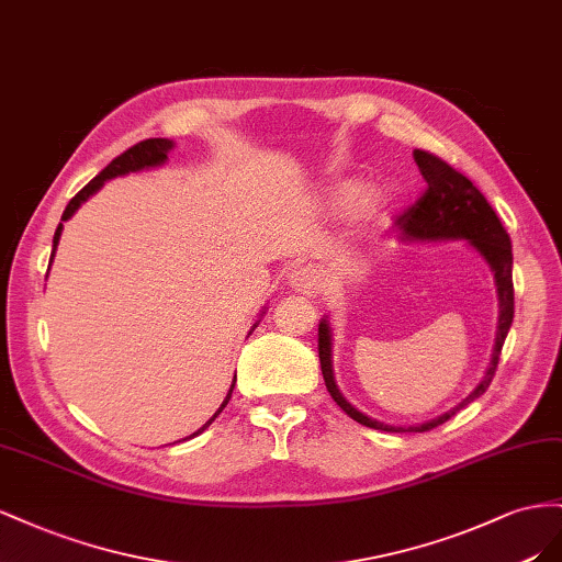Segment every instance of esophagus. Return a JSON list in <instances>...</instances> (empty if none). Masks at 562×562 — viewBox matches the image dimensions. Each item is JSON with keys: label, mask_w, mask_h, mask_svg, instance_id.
Wrapping results in <instances>:
<instances>
[{"label": "esophagus", "mask_w": 562, "mask_h": 562, "mask_svg": "<svg viewBox=\"0 0 562 562\" xmlns=\"http://www.w3.org/2000/svg\"><path fill=\"white\" fill-rule=\"evenodd\" d=\"M290 282L296 292L313 296L319 292V286H323V276H319V270L315 266H303L292 270Z\"/></svg>", "instance_id": "esophagus-1"}]
</instances>
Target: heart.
<instances>
[{
  "label": "heart",
  "mask_w": 562,
  "mask_h": 562,
  "mask_svg": "<svg viewBox=\"0 0 562 562\" xmlns=\"http://www.w3.org/2000/svg\"><path fill=\"white\" fill-rule=\"evenodd\" d=\"M362 200H364V190L358 188V186L346 188L344 195H341V204H346V206H356V204L362 202Z\"/></svg>",
  "instance_id": "heart-1"
}]
</instances>
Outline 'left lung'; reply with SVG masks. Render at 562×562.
<instances>
[{
  "label": "left lung",
  "instance_id": "left-lung-1",
  "mask_svg": "<svg viewBox=\"0 0 562 562\" xmlns=\"http://www.w3.org/2000/svg\"><path fill=\"white\" fill-rule=\"evenodd\" d=\"M414 159L416 165H419L428 188L422 192L419 200L397 216V226L405 233V239H469V243L483 254V259L494 270L496 294H499V331H496L492 364L483 383H480L459 407L422 426H389L358 412L350 403H346V397L336 389V381L331 374L329 327L323 319L317 327V352L319 367H323L325 386L334 397V403L358 424L389 432H424L430 428H438L447 419H452L461 407H467L475 397L483 395L490 389L496 367H499L502 348L513 323V251L510 237L504 231L499 216L494 214L483 192H480L461 171L447 165L445 159L428 150H414Z\"/></svg>",
  "mask_w": 562,
  "mask_h": 562
}]
</instances>
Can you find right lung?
Here are the masks:
<instances>
[{
    "label": "right lung",
    "instance_id": "1",
    "mask_svg": "<svg viewBox=\"0 0 562 562\" xmlns=\"http://www.w3.org/2000/svg\"><path fill=\"white\" fill-rule=\"evenodd\" d=\"M171 146L173 143L171 140H167V138H146V140H140V143H136V146H132L130 150H124L122 155H117L115 159H112V162L95 176V179H91L82 190L77 192V195L68 202V206H66V212H63V216H60V221H68L72 214H75V210L79 204H82L89 195H93L95 190H99L101 186H103V181H108V179H115V176H122V173H130V171H138V169H146V167H157V165H162L165 159H167V153L171 150ZM60 231H63V223H58V228H56V235H54V251H56V245H58V237H60ZM54 251H52V259H54ZM231 393H233V389L228 391V395H226V400H223V405L218 407V412L212 416L210 422H206L198 432H202L206 426H210L216 416L223 412V407L228 405V400H231ZM198 432H192V436H198Z\"/></svg>",
    "mask_w": 562,
    "mask_h": 562
}]
</instances>
